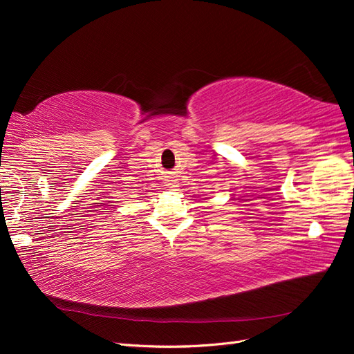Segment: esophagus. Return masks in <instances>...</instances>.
Here are the masks:
<instances>
[{
	"label": "esophagus",
	"mask_w": 354,
	"mask_h": 354,
	"mask_svg": "<svg viewBox=\"0 0 354 354\" xmlns=\"http://www.w3.org/2000/svg\"><path fill=\"white\" fill-rule=\"evenodd\" d=\"M169 185H170V189H175V187H176V179H170Z\"/></svg>",
	"instance_id": "1"
}]
</instances>
